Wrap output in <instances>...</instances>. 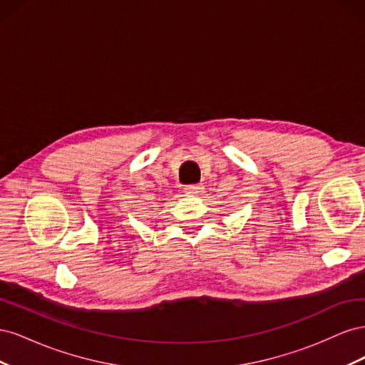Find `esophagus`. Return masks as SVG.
I'll return each mask as SVG.
<instances>
[{"label":"esophagus","mask_w":365,"mask_h":365,"mask_svg":"<svg viewBox=\"0 0 365 365\" xmlns=\"http://www.w3.org/2000/svg\"><path fill=\"white\" fill-rule=\"evenodd\" d=\"M184 190H185L187 195H202V193H204V185H202V184L187 185Z\"/></svg>","instance_id":"esophagus-1"}]
</instances>
